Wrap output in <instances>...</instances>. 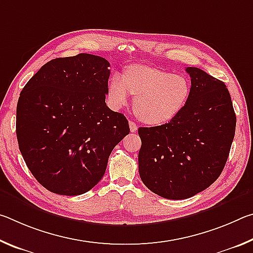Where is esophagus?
Returning a JSON list of instances; mask_svg holds the SVG:
<instances>
[{
  "label": "esophagus",
  "instance_id": "34e87169",
  "mask_svg": "<svg viewBox=\"0 0 253 253\" xmlns=\"http://www.w3.org/2000/svg\"><path fill=\"white\" fill-rule=\"evenodd\" d=\"M129 128H130V131L131 132H136L137 131V128H138V126L136 125V123L134 122H129Z\"/></svg>",
  "mask_w": 253,
  "mask_h": 253
}]
</instances>
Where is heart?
<instances>
[{
  "instance_id": "b5f03b06",
  "label": "heart",
  "mask_w": 253,
  "mask_h": 253,
  "mask_svg": "<svg viewBox=\"0 0 253 253\" xmlns=\"http://www.w3.org/2000/svg\"><path fill=\"white\" fill-rule=\"evenodd\" d=\"M191 91L185 76L143 63L126 67L122 79L110 77L107 85V97L115 108L123 107L131 95L136 116L151 126L164 125L176 117L186 106Z\"/></svg>"
}]
</instances>
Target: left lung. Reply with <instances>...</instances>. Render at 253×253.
<instances>
[{
  "instance_id": "1",
  "label": "left lung",
  "mask_w": 253,
  "mask_h": 253,
  "mask_svg": "<svg viewBox=\"0 0 253 253\" xmlns=\"http://www.w3.org/2000/svg\"><path fill=\"white\" fill-rule=\"evenodd\" d=\"M191 96L168 124L140 127L138 169L143 183L169 200H183L208 188L228 161L235 132L234 109L223 81L187 67Z\"/></svg>"
}]
</instances>
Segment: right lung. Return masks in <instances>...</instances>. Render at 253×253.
I'll use <instances>...</instances> for the list:
<instances>
[{
	"label": "right lung",
	"instance_id": "obj_1",
	"mask_svg": "<svg viewBox=\"0 0 253 253\" xmlns=\"http://www.w3.org/2000/svg\"><path fill=\"white\" fill-rule=\"evenodd\" d=\"M108 67L106 59L89 53L53 59L20 93V152L37 181L55 194L91 190L114 147L129 134L126 117L105 102Z\"/></svg>",
	"mask_w": 253,
	"mask_h": 253
}]
</instances>
